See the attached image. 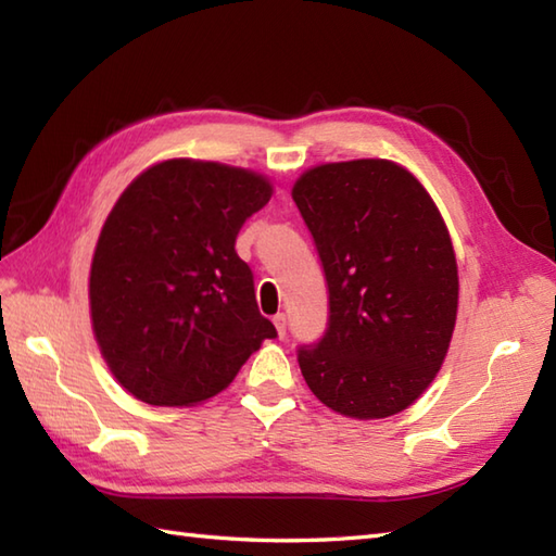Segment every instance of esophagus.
<instances>
[{
    "mask_svg": "<svg viewBox=\"0 0 556 556\" xmlns=\"http://www.w3.org/2000/svg\"><path fill=\"white\" fill-rule=\"evenodd\" d=\"M275 327H277V334L285 339L287 337V315L285 313L275 315Z\"/></svg>",
    "mask_w": 556,
    "mask_h": 556,
    "instance_id": "esophagus-1",
    "label": "esophagus"
}]
</instances>
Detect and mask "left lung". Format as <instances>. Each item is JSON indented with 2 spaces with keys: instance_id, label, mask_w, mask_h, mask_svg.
Masks as SVG:
<instances>
[{
  "instance_id": "1",
  "label": "left lung",
  "mask_w": 556,
  "mask_h": 556,
  "mask_svg": "<svg viewBox=\"0 0 556 556\" xmlns=\"http://www.w3.org/2000/svg\"><path fill=\"white\" fill-rule=\"evenodd\" d=\"M291 195L329 293L325 334L299 346L305 382L341 416H394L434 380L456 323V257L440 210L387 160L323 164Z\"/></svg>"
}]
</instances>
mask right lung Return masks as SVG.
I'll list each match as a JSON object with an SVG mask.
<instances>
[{
	"instance_id": "obj_1",
	"label": "right lung",
	"mask_w": 556,
	"mask_h": 556,
	"mask_svg": "<svg viewBox=\"0 0 556 556\" xmlns=\"http://www.w3.org/2000/svg\"><path fill=\"white\" fill-rule=\"evenodd\" d=\"M269 195L248 169L167 160L116 200L92 257L90 315L104 361L136 399L200 404L277 337L233 248Z\"/></svg>"
}]
</instances>
